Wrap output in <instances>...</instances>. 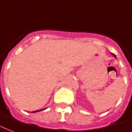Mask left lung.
I'll list each match as a JSON object with an SVG mask.
<instances>
[{
  "label": "left lung",
  "mask_w": 132,
  "mask_h": 132,
  "mask_svg": "<svg viewBox=\"0 0 132 132\" xmlns=\"http://www.w3.org/2000/svg\"><path fill=\"white\" fill-rule=\"evenodd\" d=\"M112 55H114V57H115V58H117V57H116V55H114V53H112Z\"/></svg>",
  "instance_id": "1"
}]
</instances>
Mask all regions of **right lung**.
<instances>
[{
	"instance_id": "1",
	"label": "right lung",
	"mask_w": 132,
	"mask_h": 132,
	"mask_svg": "<svg viewBox=\"0 0 132 132\" xmlns=\"http://www.w3.org/2000/svg\"><path fill=\"white\" fill-rule=\"evenodd\" d=\"M45 109H43V110H45ZM43 110H39V111H32V112H39V111H43Z\"/></svg>"
}]
</instances>
